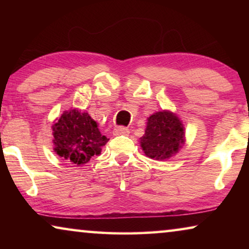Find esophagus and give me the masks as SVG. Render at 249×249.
Returning a JSON list of instances; mask_svg holds the SVG:
<instances>
[{
    "label": "esophagus",
    "instance_id": "obj_1",
    "mask_svg": "<svg viewBox=\"0 0 249 249\" xmlns=\"http://www.w3.org/2000/svg\"><path fill=\"white\" fill-rule=\"evenodd\" d=\"M129 134V129L125 127H117L113 130L114 136H127Z\"/></svg>",
    "mask_w": 249,
    "mask_h": 249
}]
</instances>
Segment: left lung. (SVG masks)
<instances>
[{
	"instance_id": "8db88e82",
	"label": "left lung",
	"mask_w": 249,
	"mask_h": 249,
	"mask_svg": "<svg viewBox=\"0 0 249 249\" xmlns=\"http://www.w3.org/2000/svg\"><path fill=\"white\" fill-rule=\"evenodd\" d=\"M186 130L182 121L173 112L162 110L147 118L141 147L145 155L156 161L172 158L185 145Z\"/></svg>"
}]
</instances>
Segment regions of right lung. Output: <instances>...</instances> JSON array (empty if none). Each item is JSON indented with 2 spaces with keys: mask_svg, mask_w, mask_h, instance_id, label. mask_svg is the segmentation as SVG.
Segmentation results:
<instances>
[{
  "mask_svg": "<svg viewBox=\"0 0 249 249\" xmlns=\"http://www.w3.org/2000/svg\"><path fill=\"white\" fill-rule=\"evenodd\" d=\"M54 152L76 165H84L100 155L108 138L101 134L97 122L78 108L64 111L52 125Z\"/></svg>",
  "mask_w": 249,
  "mask_h": 249,
  "instance_id": "right-lung-1",
  "label": "right lung"
}]
</instances>
